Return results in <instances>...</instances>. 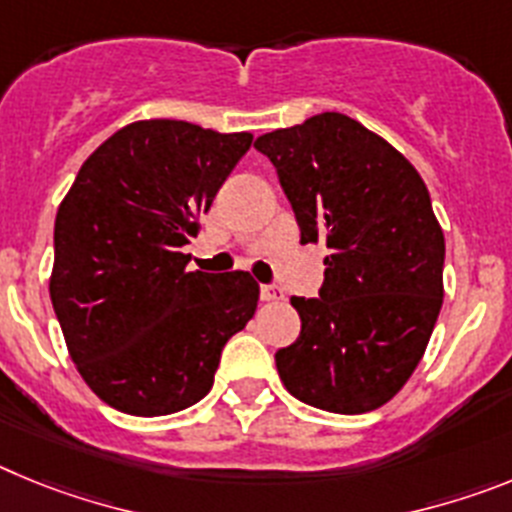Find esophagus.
I'll return each mask as SVG.
<instances>
[{
	"mask_svg": "<svg viewBox=\"0 0 512 512\" xmlns=\"http://www.w3.org/2000/svg\"><path fill=\"white\" fill-rule=\"evenodd\" d=\"M261 300H264V302H282L284 292L279 287H269V284H264V287H261Z\"/></svg>",
	"mask_w": 512,
	"mask_h": 512,
	"instance_id": "34e87169",
	"label": "esophagus"
}]
</instances>
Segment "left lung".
Segmentation results:
<instances>
[{"label": "left lung", "mask_w": 512, "mask_h": 512, "mask_svg": "<svg viewBox=\"0 0 512 512\" xmlns=\"http://www.w3.org/2000/svg\"><path fill=\"white\" fill-rule=\"evenodd\" d=\"M277 166L302 243H325L320 297H292L300 338L277 351L289 395L328 413L382 408L405 387L443 305V230L397 148L341 112L253 143Z\"/></svg>", "instance_id": "left-lung-1"}]
</instances>
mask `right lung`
Segmentation results:
<instances>
[{"mask_svg":"<svg viewBox=\"0 0 512 512\" xmlns=\"http://www.w3.org/2000/svg\"><path fill=\"white\" fill-rule=\"evenodd\" d=\"M251 140L184 120L130 122L58 205L53 310L76 369L110 408L158 418L200 402L223 346L253 318L248 271H189L182 251Z\"/></svg>","mask_w":512,"mask_h":512,"instance_id":"obj_1","label":"right lung"}]
</instances>
